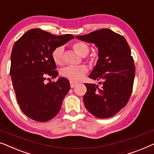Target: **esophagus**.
<instances>
[{
	"mask_svg": "<svg viewBox=\"0 0 154 154\" xmlns=\"http://www.w3.org/2000/svg\"><path fill=\"white\" fill-rule=\"evenodd\" d=\"M77 84H78L77 82H72V81H71V82H70V87H71V88H73L75 85H76Z\"/></svg>",
	"mask_w": 154,
	"mask_h": 154,
	"instance_id": "34e87169",
	"label": "esophagus"
}]
</instances>
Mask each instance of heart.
Returning <instances> with one entry per match:
<instances>
[{
	"label": "heart",
	"mask_w": 154,
	"mask_h": 154,
	"mask_svg": "<svg viewBox=\"0 0 154 154\" xmlns=\"http://www.w3.org/2000/svg\"><path fill=\"white\" fill-rule=\"evenodd\" d=\"M73 48L75 52L82 57L86 56L89 53V46L83 42H78L75 43L73 45ZM63 46H58L53 51L52 57L55 63L57 64L63 63ZM88 71V66L84 64L79 66H69L62 70V75L72 81H79L84 77Z\"/></svg>",
	"instance_id": "1"
}]
</instances>
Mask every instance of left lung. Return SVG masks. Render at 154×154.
<instances>
[{
	"instance_id": "8db88e82",
	"label": "left lung",
	"mask_w": 154,
	"mask_h": 154,
	"mask_svg": "<svg viewBox=\"0 0 154 154\" xmlns=\"http://www.w3.org/2000/svg\"><path fill=\"white\" fill-rule=\"evenodd\" d=\"M75 38L94 44L98 60L89 78L101 81V87L85 83L83 102L87 110L98 118H108L122 110L130 98L135 68L126 39L103 28Z\"/></svg>"
}]
</instances>
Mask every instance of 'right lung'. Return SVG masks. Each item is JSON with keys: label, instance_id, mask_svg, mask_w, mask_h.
<instances>
[{"label": "right lung", "instance_id": "1", "mask_svg": "<svg viewBox=\"0 0 154 154\" xmlns=\"http://www.w3.org/2000/svg\"><path fill=\"white\" fill-rule=\"evenodd\" d=\"M74 37L54 35L40 29H31L17 40L11 53L10 75L18 103L24 114L35 121L53 119L60 110L70 90L69 82L60 77L44 82L48 76L58 75L53 51Z\"/></svg>", "mask_w": 154, "mask_h": 154}]
</instances>
